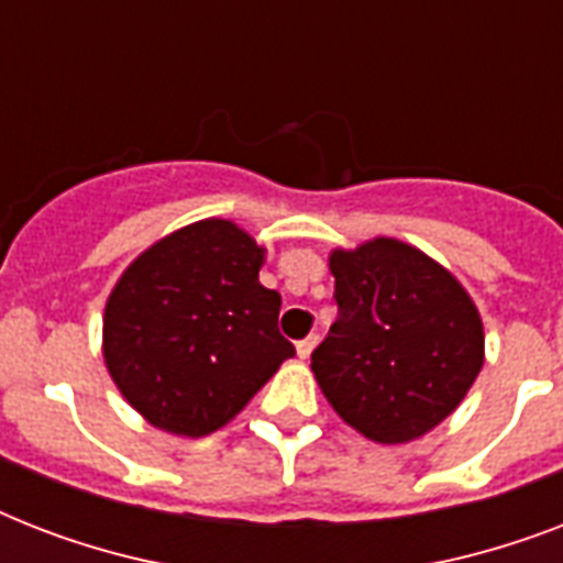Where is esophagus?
Here are the masks:
<instances>
[{
  "label": "esophagus",
  "instance_id": "esophagus-1",
  "mask_svg": "<svg viewBox=\"0 0 563 563\" xmlns=\"http://www.w3.org/2000/svg\"><path fill=\"white\" fill-rule=\"evenodd\" d=\"M316 344H318V335H307V339H300L295 347H298V356L300 360H309V353L316 351Z\"/></svg>",
  "mask_w": 563,
  "mask_h": 563
}]
</instances>
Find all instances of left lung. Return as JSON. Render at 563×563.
Returning a JSON list of instances; mask_svg holds the SVG:
<instances>
[{"mask_svg": "<svg viewBox=\"0 0 563 563\" xmlns=\"http://www.w3.org/2000/svg\"><path fill=\"white\" fill-rule=\"evenodd\" d=\"M330 272L339 318L312 351L321 391L371 441L427 435L479 376V309L444 265L397 239L333 251Z\"/></svg>", "mask_w": 563, "mask_h": 563, "instance_id": "obj_1", "label": "left lung"}]
</instances>
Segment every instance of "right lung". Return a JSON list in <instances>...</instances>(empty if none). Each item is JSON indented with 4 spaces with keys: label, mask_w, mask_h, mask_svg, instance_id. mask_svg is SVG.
I'll list each match as a JSON object with an SVG mask.
<instances>
[{
    "label": "right lung",
    "mask_w": 563,
    "mask_h": 563,
    "mask_svg": "<svg viewBox=\"0 0 563 563\" xmlns=\"http://www.w3.org/2000/svg\"><path fill=\"white\" fill-rule=\"evenodd\" d=\"M263 254L233 221L203 219L119 277L104 307V362L148 423L210 435L295 356L277 330L280 295L260 283Z\"/></svg>",
    "instance_id": "1"
}]
</instances>
